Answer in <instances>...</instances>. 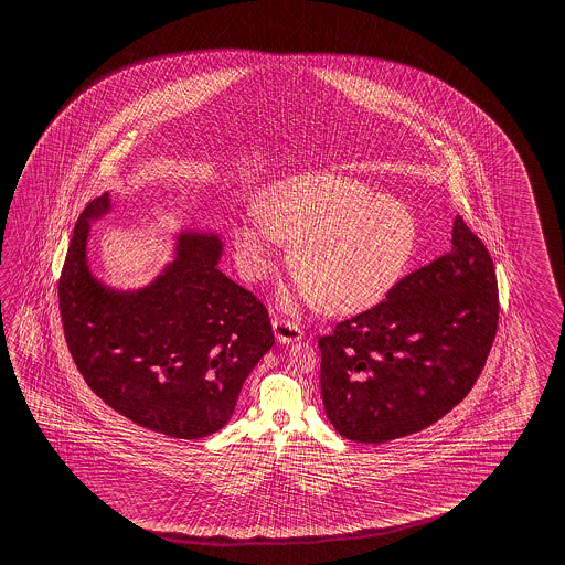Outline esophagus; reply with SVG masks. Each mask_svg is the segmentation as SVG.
Masks as SVG:
<instances>
[{
    "label": "esophagus",
    "mask_w": 565,
    "mask_h": 565,
    "mask_svg": "<svg viewBox=\"0 0 565 565\" xmlns=\"http://www.w3.org/2000/svg\"><path fill=\"white\" fill-rule=\"evenodd\" d=\"M274 333H276V340L284 345L303 338V331L299 330L298 323L289 320H274Z\"/></svg>",
    "instance_id": "34e87169"
}]
</instances>
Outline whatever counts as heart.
Segmentation results:
<instances>
[{
    "label": "heart",
    "instance_id": "heart-1",
    "mask_svg": "<svg viewBox=\"0 0 565 565\" xmlns=\"http://www.w3.org/2000/svg\"><path fill=\"white\" fill-rule=\"evenodd\" d=\"M276 242L291 245L299 291L330 313H360L392 291L416 254L417 224L404 203L335 173H299L262 193L257 220L234 227L245 277L266 279Z\"/></svg>",
    "mask_w": 565,
    "mask_h": 565
}]
</instances>
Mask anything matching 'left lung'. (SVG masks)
I'll use <instances>...</instances> for the list:
<instances>
[{
  "instance_id": "left-lung-1",
  "label": "left lung",
  "mask_w": 565,
  "mask_h": 565,
  "mask_svg": "<svg viewBox=\"0 0 565 565\" xmlns=\"http://www.w3.org/2000/svg\"><path fill=\"white\" fill-rule=\"evenodd\" d=\"M498 318L490 252L458 215L446 256L320 338L321 397L335 431L385 444L436 424L476 384Z\"/></svg>"
}]
</instances>
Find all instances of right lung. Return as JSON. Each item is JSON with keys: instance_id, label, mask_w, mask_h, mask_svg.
Returning <instances> with one entry per match:
<instances>
[{"instance_id": "1", "label": "right lung", "mask_w": 565, "mask_h": 565, "mask_svg": "<svg viewBox=\"0 0 565 565\" xmlns=\"http://www.w3.org/2000/svg\"><path fill=\"white\" fill-rule=\"evenodd\" d=\"M104 193L75 224L60 277L65 341L92 392L134 424L200 439L234 414L244 382L274 345L267 309L217 267L220 234L181 230L170 264L139 289L97 279L87 262Z\"/></svg>"}]
</instances>
